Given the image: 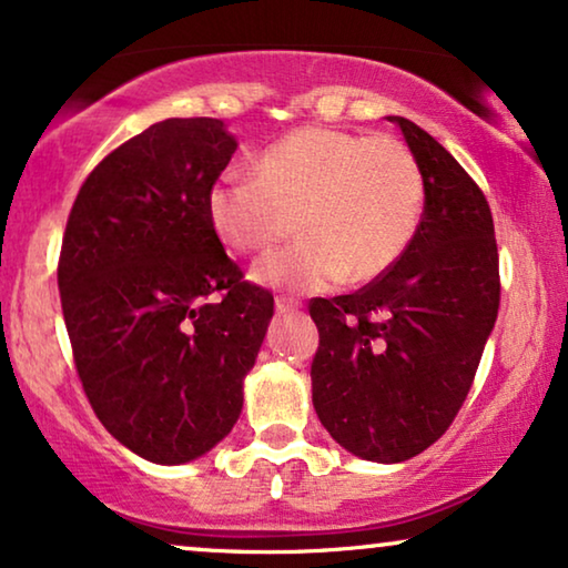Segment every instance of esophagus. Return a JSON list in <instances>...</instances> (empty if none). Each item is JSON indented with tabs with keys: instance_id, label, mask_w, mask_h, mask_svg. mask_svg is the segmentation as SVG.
<instances>
[{
	"instance_id": "34e87169",
	"label": "esophagus",
	"mask_w": 568,
	"mask_h": 568,
	"mask_svg": "<svg viewBox=\"0 0 568 568\" xmlns=\"http://www.w3.org/2000/svg\"><path fill=\"white\" fill-rule=\"evenodd\" d=\"M298 301L296 298H288V296H277L275 298V308L277 314H291V312H298Z\"/></svg>"
}]
</instances>
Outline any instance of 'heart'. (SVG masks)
<instances>
[{
	"label": "heart",
	"mask_w": 568,
	"mask_h": 568,
	"mask_svg": "<svg viewBox=\"0 0 568 568\" xmlns=\"http://www.w3.org/2000/svg\"><path fill=\"white\" fill-rule=\"evenodd\" d=\"M254 176L225 173L207 192L217 239L239 254L267 252L293 231L301 241L264 256L252 277L314 293L343 280L363 285L395 267L423 215V171L389 134L301 126L256 158Z\"/></svg>",
	"instance_id": "obj_1"
}]
</instances>
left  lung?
Listing matches in <instances>:
<instances>
[{
    "label": "left lung",
    "mask_w": 568,
    "mask_h": 568,
    "mask_svg": "<svg viewBox=\"0 0 568 568\" xmlns=\"http://www.w3.org/2000/svg\"><path fill=\"white\" fill-rule=\"evenodd\" d=\"M389 121L423 171L418 231L382 277L308 304L320 329L314 410L339 447L372 463H405L444 436L501 301L486 194L426 130Z\"/></svg>",
    "instance_id": "left-lung-1"
}]
</instances>
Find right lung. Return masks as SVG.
I'll list each match as a JSON object with an SVG mask.
<instances>
[{
	"label": "right lung",
	"instance_id": "obj_1",
	"mask_svg": "<svg viewBox=\"0 0 568 568\" xmlns=\"http://www.w3.org/2000/svg\"><path fill=\"white\" fill-rule=\"evenodd\" d=\"M236 138L221 119H165L82 181L59 254L74 368L105 430L155 465L231 434L272 320L207 217Z\"/></svg>",
	"mask_w": 568,
	"mask_h": 568
}]
</instances>
